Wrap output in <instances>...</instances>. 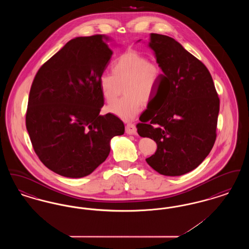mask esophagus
<instances>
[{"instance_id":"34e87169","label":"esophagus","mask_w":249,"mask_h":249,"mask_svg":"<svg viewBox=\"0 0 249 249\" xmlns=\"http://www.w3.org/2000/svg\"><path fill=\"white\" fill-rule=\"evenodd\" d=\"M126 133L127 134H136L137 130H136L135 125L132 123H128L126 125Z\"/></svg>"}]
</instances>
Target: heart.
<instances>
[{
  "instance_id": "1",
  "label": "heart",
  "mask_w": 249,
  "mask_h": 249,
  "mask_svg": "<svg viewBox=\"0 0 249 249\" xmlns=\"http://www.w3.org/2000/svg\"><path fill=\"white\" fill-rule=\"evenodd\" d=\"M112 73L100 76L102 94L108 104L119 96L124 86V98L107 107V111L123 120L135 119L143 107V100H150L160 84L162 71L160 66L135 50L121 54L112 64Z\"/></svg>"
}]
</instances>
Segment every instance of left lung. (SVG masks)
Listing matches in <instances>:
<instances>
[{
  "label": "left lung",
  "instance_id": "obj_1",
  "mask_svg": "<svg viewBox=\"0 0 249 249\" xmlns=\"http://www.w3.org/2000/svg\"><path fill=\"white\" fill-rule=\"evenodd\" d=\"M147 46L162 71L160 102L142 115L137 131L157 143L147 164L178 177L197 168L213 148L219 98L205 65L174 38L150 34Z\"/></svg>",
  "mask_w": 249,
  "mask_h": 249
}]
</instances>
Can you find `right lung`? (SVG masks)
<instances>
[{
  "instance_id": "add662e5",
  "label": "right lung",
  "mask_w": 249,
  "mask_h": 249,
  "mask_svg": "<svg viewBox=\"0 0 249 249\" xmlns=\"http://www.w3.org/2000/svg\"><path fill=\"white\" fill-rule=\"evenodd\" d=\"M105 35L70 40L37 71L32 85L26 128L44 165L61 177L90 175L110 153L123 122L104 107L99 79L113 55Z\"/></svg>"
}]
</instances>
